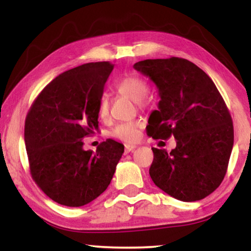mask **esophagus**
Returning <instances> with one entry per match:
<instances>
[{"label":"esophagus","mask_w":251,"mask_h":251,"mask_svg":"<svg viewBox=\"0 0 251 251\" xmlns=\"http://www.w3.org/2000/svg\"><path fill=\"white\" fill-rule=\"evenodd\" d=\"M136 145H131V144H126L125 145V153H130L136 149Z\"/></svg>","instance_id":"1"}]
</instances>
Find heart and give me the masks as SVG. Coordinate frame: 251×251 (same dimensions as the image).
I'll return each mask as SVG.
<instances>
[{"mask_svg": "<svg viewBox=\"0 0 251 251\" xmlns=\"http://www.w3.org/2000/svg\"><path fill=\"white\" fill-rule=\"evenodd\" d=\"M116 91L120 95L131 98L132 100L136 101V104L139 107H143L145 105V96L149 92V85H147L146 81L143 77H140L139 75L129 74L116 84ZM108 98L106 96H102L98 104V116L101 120H106L108 118ZM140 126H142L140 121H128L119 123V125H116L111 130L109 135L126 143L136 142L139 136Z\"/></svg>", "mask_w": 251, "mask_h": 251, "instance_id": "1", "label": "heart"}]
</instances>
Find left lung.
<instances>
[{"label": "left lung", "mask_w": 251, "mask_h": 251, "mask_svg": "<svg viewBox=\"0 0 251 251\" xmlns=\"http://www.w3.org/2000/svg\"><path fill=\"white\" fill-rule=\"evenodd\" d=\"M133 68L149 76L159 91V109L146 126L153 139H176V147H152L150 176L177 200L192 202L211 194L224 179L234 130L231 114L210 77L184 58L146 59Z\"/></svg>", "instance_id": "8db88e82"}]
</instances>
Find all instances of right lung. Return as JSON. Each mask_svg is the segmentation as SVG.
I'll return each instance as SVG.
<instances>
[{"label":"right lung","mask_w":251,"mask_h":251,"mask_svg":"<svg viewBox=\"0 0 251 251\" xmlns=\"http://www.w3.org/2000/svg\"><path fill=\"white\" fill-rule=\"evenodd\" d=\"M114 68L108 61L88 63L53 78L33 101L25 120L29 170L51 200L82 207L111 183L125 146L113 139L96 153L83 150L84 137L98 130V104Z\"/></svg>","instance_id":"add662e5"}]
</instances>
